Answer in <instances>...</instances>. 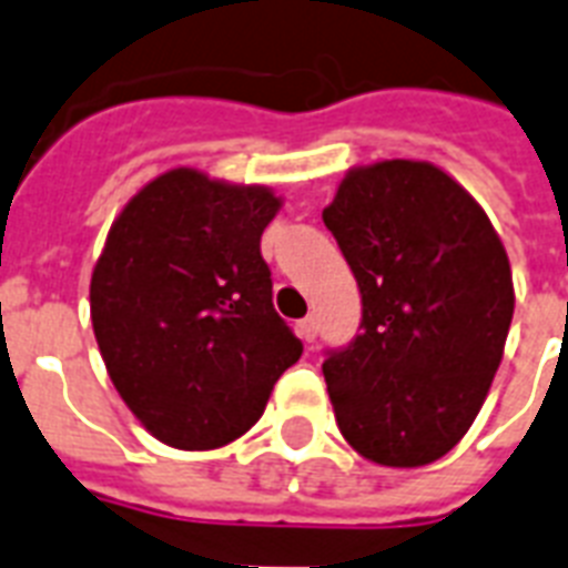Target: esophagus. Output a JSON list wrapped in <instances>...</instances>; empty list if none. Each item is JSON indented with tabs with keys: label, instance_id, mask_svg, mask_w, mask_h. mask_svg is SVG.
<instances>
[{
	"label": "esophagus",
	"instance_id": "34e87169",
	"mask_svg": "<svg viewBox=\"0 0 568 568\" xmlns=\"http://www.w3.org/2000/svg\"><path fill=\"white\" fill-rule=\"evenodd\" d=\"M297 335L303 341H315V335H317L315 317H303V321H300V324H297Z\"/></svg>",
	"mask_w": 568,
	"mask_h": 568
}]
</instances>
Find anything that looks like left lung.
Masks as SVG:
<instances>
[{
    "instance_id": "1",
    "label": "left lung",
    "mask_w": 568,
    "mask_h": 568,
    "mask_svg": "<svg viewBox=\"0 0 568 568\" xmlns=\"http://www.w3.org/2000/svg\"><path fill=\"white\" fill-rule=\"evenodd\" d=\"M324 224L362 292V332L324 362L341 435L382 467L444 458L499 371L508 253L467 189L414 160L353 169Z\"/></svg>"
}]
</instances>
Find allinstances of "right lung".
<instances>
[{
  "label": "right lung",
  "mask_w": 568,
  "mask_h": 568,
  "mask_svg": "<svg viewBox=\"0 0 568 568\" xmlns=\"http://www.w3.org/2000/svg\"><path fill=\"white\" fill-rule=\"evenodd\" d=\"M265 186L195 169L151 180L113 221L90 283L92 329L124 405L174 449H215L262 417L303 344L271 303Z\"/></svg>",
  "instance_id": "obj_1"
}]
</instances>
